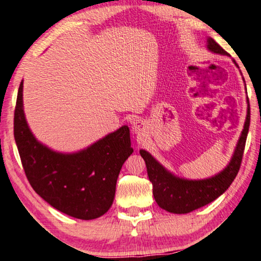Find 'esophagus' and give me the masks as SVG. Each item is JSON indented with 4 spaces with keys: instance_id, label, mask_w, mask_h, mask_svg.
Masks as SVG:
<instances>
[{
    "instance_id": "1",
    "label": "esophagus",
    "mask_w": 261,
    "mask_h": 261,
    "mask_svg": "<svg viewBox=\"0 0 261 261\" xmlns=\"http://www.w3.org/2000/svg\"><path fill=\"white\" fill-rule=\"evenodd\" d=\"M132 130H134V132L137 135H143V132L145 130V125L143 121L136 120L134 123H132Z\"/></svg>"
}]
</instances>
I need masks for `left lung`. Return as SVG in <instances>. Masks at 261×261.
Segmentation results:
<instances>
[{
  "label": "left lung",
  "instance_id": "1",
  "mask_svg": "<svg viewBox=\"0 0 261 261\" xmlns=\"http://www.w3.org/2000/svg\"><path fill=\"white\" fill-rule=\"evenodd\" d=\"M207 48L215 54L228 55L211 37L207 39ZM249 126L250 103L248 99V115L244 129L230 163L224 171L204 180H185L174 177L155 161L153 156L141 149L140 155L145 160L149 181L153 184V195L159 206L172 213H188L209 204L224 194L240 171Z\"/></svg>",
  "mask_w": 261,
  "mask_h": 261
}]
</instances>
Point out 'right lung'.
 Returning <instances> with one entry per match:
<instances>
[{
  "instance_id": "1",
  "label": "right lung",
  "mask_w": 261,
  "mask_h": 261,
  "mask_svg": "<svg viewBox=\"0 0 261 261\" xmlns=\"http://www.w3.org/2000/svg\"><path fill=\"white\" fill-rule=\"evenodd\" d=\"M13 134L26 177L51 206L77 219L90 220L110 210L118 173L132 154L126 125L76 154H59L37 143L22 111L19 85Z\"/></svg>"
}]
</instances>
